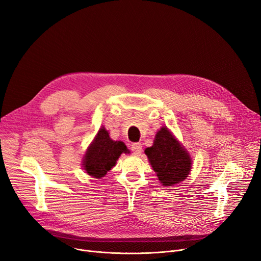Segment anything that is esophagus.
Masks as SVG:
<instances>
[{"label":"esophagus","mask_w":261,"mask_h":261,"mask_svg":"<svg viewBox=\"0 0 261 261\" xmlns=\"http://www.w3.org/2000/svg\"><path fill=\"white\" fill-rule=\"evenodd\" d=\"M130 149L131 151L134 153V154H141L142 152V145L140 143H135V144H132L130 146Z\"/></svg>","instance_id":"34e87169"}]
</instances>
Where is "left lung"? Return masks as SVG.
Returning <instances> with one entry per match:
<instances>
[{"mask_svg": "<svg viewBox=\"0 0 261 261\" xmlns=\"http://www.w3.org/2000/svg\"><path fill=\"white\" fill-rule=\"evenodd\" d=\"M145 153L164 186L180 183L189 174V154L165 127L156 133L153 146L147 148Z\"/></svg>", "mask_w": 261, "mask_h": 261, "instance_id": "1", "label": "left lung"}]
</instances>
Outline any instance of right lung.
<instances>
[{
	"instance_id": "1",
	"label": "right lung",
	"mask_w": 261,
	"mask_h": 261,
	"mask_svg": "<svg viewBox=\"0 0 261 261\" xmlns=\"http://www.w3.org/2000/svg\"><path fill=\"white\" fill-rule=\"evenodd\" d=\"M121 153H129L126 145L122 142L112 141L102 127L86 152L82 166L88 174L100 179L115 166Z\"/></svg>"
}]
</instances>
